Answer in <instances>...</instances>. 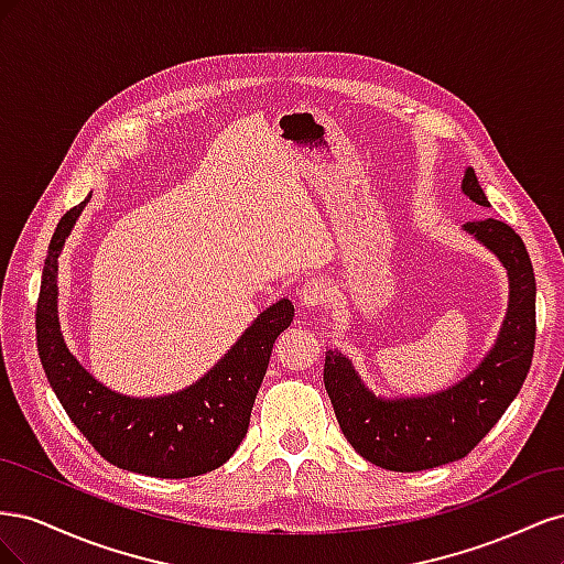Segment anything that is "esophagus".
I'll return each mask as SVG.
<instances>
[{
	"mask_svg": "<svg viewBox=\"0 0 564 564\" xmlns=\"http://www.w3.org/2000/svg\"><path fill=\"white\" fill-rule=\"evenodd\" d=\"M327 299H329V286H327V282L319 280V278L308 280L305 284H301V289H299V301H301L303 308H317V305L324 303Z\"/></svg>",
	"mask_w": 564,
	"mask_h": 564,
	"instance_id": "1",
	"label": "esophagus"
}]
</instances>
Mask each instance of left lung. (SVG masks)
Instances as JSON below:
<instances>
[{"label":"left lung","mask_w":564,"mask_h":564,"mask_svg":"<svg viewBox=\"0 0 564 564\" xmlns=\"http://www.w3.org/2000/svg\"><path fill=\"white\" fill-rule=\"evenodd\" d=\"M460 191L480 207L487 197L468 166ZM460 230L487 247L508 275V311L491 350L447 390L421 398L373 395L348 357H324V388L352 449L386 470L414 473L464 458L518 398L534 355L536 280L520 235L497 218L468 220Z\"/></svg>","instance_id":"obj_1"}]
</instances>
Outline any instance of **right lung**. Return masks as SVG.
<instances>
[{
	"label": "right lung",
	"instance_id": "add662e5",
	"mask_svg": "<svg viewBox=\"0 0 564 564\" xmlns=\"http://www.w3.org/2000/svg\"><path fill=\"white\" fill-rule=\"evenodd\" d=\"M89 199L58 220L42 270L35 324L51 388L79 433L117 468L178 480L224 466L247 435L272 344L294 319L292 301L265 308L193 386L160 398L122 395L79 365L58 322V256Z\"/></svg>",
	"mask_w": 564,
	"mask_h": 564
}]
</instances>
